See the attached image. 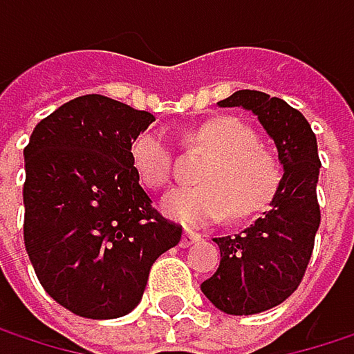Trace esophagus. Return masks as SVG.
I'll list each match as a JSON object with an SVG mask.
<instances>
[{"mask_svg": "<svg viewBox=\"0 0 354 354\" xmlns=\"http://www.w3.org/2000/svg\"><path fill=\"white\" fill-rule=\"evenodd\" d=\"M198 240H201V236H198L196 232H192V230H184V234H182V240H180V246L188 248L190 244L198 242Z\"/></svg>", "mask_w": 354, "mask_h": 354, "instance_id": "esophagus-1", "label": "esophagus"}]
</instances>
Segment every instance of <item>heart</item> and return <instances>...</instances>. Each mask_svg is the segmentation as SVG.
Wrapping results in <instances>:
<instances>
[{
  "instance_id": "heart-1",
  "label": "heart",
  "mask_w": 354,
  "mask_h": 354,
  "mask_svg": "<svg viewBox=\"0 0 354 354\" xmlns=\"http://www.w3.org/2000/svg\"><path fill=\"white\" fill-rule=\"evenodd\" d=\"M188 145L211 153L198 170V184L172 190L162 209L172 219L188 225H205L227 211L244 219L266 209L281 184L283 162L279 153L258 141V133L234 116H217L194 127ZM131 164L139 180L162 190L172 182L174 151L162 129H145L131 143Z\"/></svg>"
}]
</instances>
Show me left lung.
<instances>
[{
    "instance_id": "1",
    "label": "left lung",
    "mask_w": 354,
    "mask_h": 354,
    "mask_svg": "<svg viewBox=\"0 0 354 354\" xmlns=\"http://www.w3.org/2000/svg\"><path fill=\"white\" fill-rule=\"evenodd\" d=\"M219 106L252 110L274 139L283 162V184L264 211L240 234L213 238L219 268L201 289L225 314L252 316L283 304L304 281L319 227L316 135L306 116L281 98L240 90Z\"/></svg>"
}]
</instances>
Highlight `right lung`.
<instances>
[{"label":"right lung","mask_w":354,"mask_h":354,"mask_svg":"<svg viewBox=\"0 0 354 354\" xmlns=\"http://www.w3.org/2000/svg\"><path fill=\"white\" fill-rule=\"evenodd\" d=\"M153 114L100 94L42 118L24 147V244L44 291L75 316L120 318L182 238L139 184L131 143Z\"/></svg>","instance_id":"1"}]
</instances>
